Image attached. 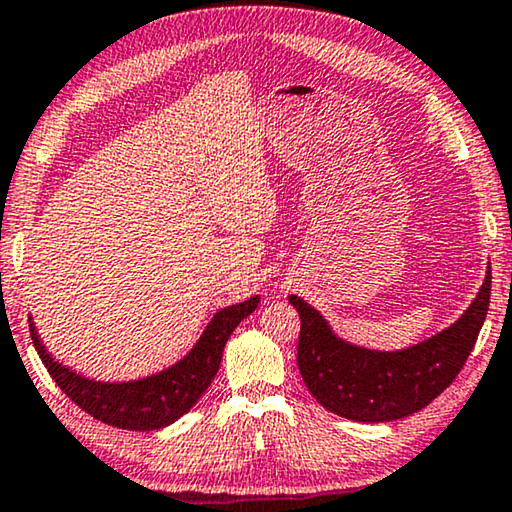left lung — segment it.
Returning a JSON list of instances; mask_svg holds the SVG:
<instances>
[{
    "mask_svg": "<svg viewBox=\"0 0 512 512\" xmlns=\"http://www.w3.org/2000/svg\"><path fill=\"white\" fill-rule=\"evenodd\" d=\"M492 272H487L476 300L437 336L398 352H377L345 343L327 320L297 295L288 302L300 313L297 366L311 396L343 419L382 423L423 410L448 384L474 350L487 306Z\"/></svg>",
    "mask_w": 512,
    "mask_h": 512,
    "instance_id": "1",
    "label": "left lung"
}]
</instances>
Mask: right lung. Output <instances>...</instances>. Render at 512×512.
I'll use <instances>...</instances> for the list:
<instances>
[{
    "label": "right lung",
    "mask_w": 512,
    "mask_h": 512,
    "mask_svg": "<svg viewBox=\"0 0 512 512\" xmlns=\"http://www.w3.org/2000/svg\"><path fill=\"white\" fill-rule=\"evenodd\" d=\"M258 302L261 297L254 295L247 302L217 311L190 355L167 371L135 382H96L73 373L50 357L31 320L29 332L47 373L80 410L114 428L157 430L174 423L196 405V400L203 396V391L210 387L212 377L219 371L224 345L233 329L240 325V320L256 311Z\"/></svg>",
    "instance_id": "add662e5"
}]
</instances>
